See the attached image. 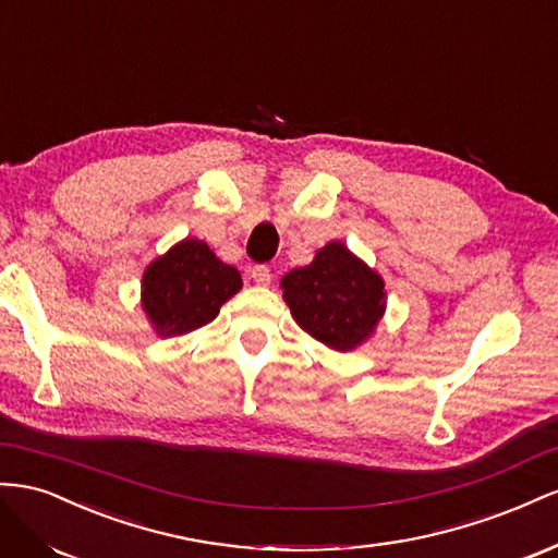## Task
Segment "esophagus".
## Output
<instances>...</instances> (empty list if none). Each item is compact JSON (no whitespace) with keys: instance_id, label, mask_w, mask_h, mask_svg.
Instances as JSON below:
<instances>
[{"instance_id":"1","label":"esophagus","mask_w":558,"mask_h":558,"mask_svg":"<svg viewBox=\"0 0 558 558\" xmlns=\"http://www.w3.org/2000/svg\"><path fill=\"white\" fill-rule=\"evenodd\" d=\"M250 274H252V280L257 284H268L270 278H274V274H270V268L266 264H254Z\"/></svg>"}]
</instances>
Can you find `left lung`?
Instances as JSON below:
<instances>
[{
    "mask_svg": "<svg viewBox=\"0 0 558 558\" xmlns=\"http://www.w3.org/2000/svg\"><path fill=\"white\" fill-rule=\"evenodd\" d=\"M280 284L299 327L333 350L360 345L386 311L384 280L337 241Z\"/></svg>",
    "mask_w": 558,
    "mask_h": 558,
    "instance_id": "obj_1",
    "label": "left lung"
}]
</instances>
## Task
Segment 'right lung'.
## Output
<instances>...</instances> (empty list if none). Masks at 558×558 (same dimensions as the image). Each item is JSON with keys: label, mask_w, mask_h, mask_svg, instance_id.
<instances>
[{"label": "right lung", "mask_w": 558, "mask_h": 558, "mask_svg": "<svg viewBox=\"0 0 558 558\" xmlns=\"http://www.w3.org/2000/svg\"><path fill=\"white\" fill-rule=\"evenodd\" d=\"M243 288L241 274L186 238L149 264L142 278V308L161 337H180L213 323L219 306Z\"/></svg>", "instance_id": "right-lung-1"}]
</instances>
